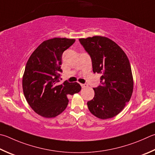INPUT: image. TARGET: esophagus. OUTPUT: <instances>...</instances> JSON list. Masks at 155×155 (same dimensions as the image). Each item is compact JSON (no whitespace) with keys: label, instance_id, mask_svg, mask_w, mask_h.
Wrapping results in <instances>:
<instances>
[{"label":"esophagus","instance_id":"obj_1","mask_svg":"<svg viewBox=\"0 0 155 155\" xmlns=\"http://www.w3.org/2000/svg\"><path fill=\"white\" fill-rule=\"evenodd\" d=\"M81 86L82 88H85V87H87V84H81Z\"/></svg>","mask_w":155,"mask_h":155}]
</instances>
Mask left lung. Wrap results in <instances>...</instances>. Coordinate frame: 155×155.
<instances>
[{
    "label": "left lung",
    "mask_w": 155,
    "mask_h": 155,
    "mask_svg": "<svg viewBox=\"0 0 155 155\" xmlns=\"http://www.w3.org/2000/svg\"><path fill=\"white\" fill-rule=\"evenodd\" d=\"M79 41L91 57L93 72L101 74L100 85L94 88V97L87 102L89 111L101 119L114 117L123 110L133 93L127 56L116 43L104 36L80 38Z\"/></svg>",
    "instance_id": "left-lung-1"
}]
</instances>
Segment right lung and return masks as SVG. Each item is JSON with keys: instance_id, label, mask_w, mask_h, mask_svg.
<instances>
[{"instance_id": "add662e5", "label": "right lung", "mask_w": 155, "mask_h": 155, "mask_svg": "<svg viewBox=\"0 0 155 155\" xmlns=\"http://www.w3.org/2000/svg\"><path fill=\"white\" fill-rule=\"evenodd\" d=\"M74 39L54 38L42 43L27 61L22 79L24 96L33 110L45 118L61 114L68 104V96L81 89L78 83L60 82L61 57Z\"/></svg>"}]
</instances>
